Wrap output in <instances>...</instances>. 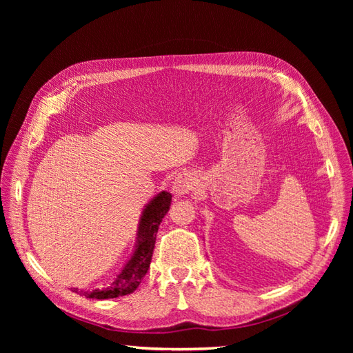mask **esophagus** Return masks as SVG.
I'll list each match as a JSON object with an SVG mask.
<instances>
[{
  "label": "esophagus",
  "mask_w": 353,
  "mask_h": 353,
  "mask_svg": "<svg viewBox=\"0 0 353 353\" xmlns=\"http://www.w3.org/2000/svg\"><path fill=\"white\" fill-rule=\"evenodd\" d=\"M196 185V178L193 176V174H178V176L175 178L174 184H172V193L178 197H183L191 191L194 190Z\"/></svg>",
  "instance_id": "34e87169"
}]
</instances>
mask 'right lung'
<instances>
[{
  "label": "right lung",
  "instance_id": "right-lung-1",
  "mask_svg": "<svg viewBox=\"0 0 353 353\" xmlns=\"http://www.w3.org/2000/svg\"><path fill=\"white\" fill-rule=\"evenodd\" d=\"M170 201H172V194L168 193V191H160L157 196L147 203L141 213L140 223H138L137 243L131 258L128 259L122 271L117 274L108 288H104V290L97 288V290L92 292H79L78 288H73V292L81 293L88 299H99V301L134 293L137 287L140 285L143 276L150 268L156 234L160 222H162L170 208Z\"/></svg>",
  "mask_w": 353,
  "mask_h": 353
}]
</instances>
